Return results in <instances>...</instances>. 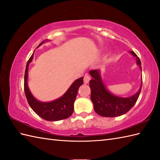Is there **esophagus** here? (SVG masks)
Returning a JSON list of instances; mask_svg holds the SVG:
<instances>
[{"instance_id":"esophagus-1","label":"esophagus","mask_w":160,"mask_h":160,"mask_svg":"<svg viewBox=\"0 0 160 160\" xmlns=\"http://www.w3.org/2000/svg\"><path fill=\"white\" fill-rule=\"evenodd\" d=\"M90 77H89V76L88 74H86L85 76H84V84H88L89 82V81H90Z\"/></svg>"}]
</instances>
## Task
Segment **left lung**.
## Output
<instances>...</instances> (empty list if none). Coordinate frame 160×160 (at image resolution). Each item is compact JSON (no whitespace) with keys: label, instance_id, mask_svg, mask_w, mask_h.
<instances>
[{"label":"left lung","instance_id":"8db88e82","mask_svg":"<svg viewBox=\"0 0 160 160\" xmlns=\"http://www.w3.org/2000/svg\"><path fill=\"white\" fill-rule=\"evenodd\" d=\"M135 57L136 63L142 71L141 62L134 52H129ZM89 73L91 80L89 81L91 100L96 113L102 117H118L125 114L134 106L140 96L142 81L137 93L129 97H120L111 93L103 82L100 69L91 70Z\"/></svg>","mask_w":160,"mask_h":160}]
</instances>
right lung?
<instances>
[{"instance_id":"add662e5","label":"right lung","mask_w":160,"mask_h":160,"mask_svg":"<svg viewBox=\"0 0 160 160\" xmlns=\"http://www.w3.org/2000/svg\"><path fill=\"white\" fill-rule=\"evenodd\" d=\"M49 41L45 40L38 46L40 47L45 42ZM35 52V51H34ZM33 52L26 65L25 80H24V89L25 96L33 111L40 118L47 121H58L67 119L72 115L73 112V104L77 96L79 87L83 84V77L78 78L71 84L69 89L62 96L51 102H41L37 100L33 96L28 86V68L33 58Z\"/></svg>"}]
</instances>
